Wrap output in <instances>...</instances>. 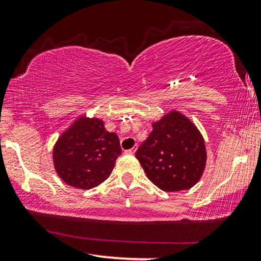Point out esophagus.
Masks as SVG:
<instances>
[{
	"label": "esophagus",
	"instance_id": "34e87169",
	"mask_svg": "<svg viewBox=\"0 0 261 261\" xmlns=\"http://www.w3.org/2000/svg\"><path fill=\"white\" fill-rule=\"evenodd\" d=\"M136 150H138V146H134V147H131L130 150H126V152H128V154H135Z\"/></svg>",
	"mask_w": 261,
	"mask_h": 261
}]
</instances>
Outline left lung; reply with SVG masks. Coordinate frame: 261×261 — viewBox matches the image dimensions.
I'll return each instance as SVG.
<instances>
[{
	"mask_svg": "<svg viewBox=\"0 0 261 261\" xmlns=\"http://www.w3.org/2000/svg\"><path fill=\"white\" fill-rule=\"evenodd\" d=\"M135 156L147 178L165 192L192 188L202 177L207 159L199 131L175 111L152 123V131Z\"/></svg>",
	"mask_w": 261,
	"mask_h": 261,
	"instance_id": "1",
	"label": "left lung"
}]
</instances>
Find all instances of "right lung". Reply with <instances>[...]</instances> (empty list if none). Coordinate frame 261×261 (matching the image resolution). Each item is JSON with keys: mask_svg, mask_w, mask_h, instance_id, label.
I'll return each instance as SVG.
<instances>
[{"mask_svg": "<svg viewBox=\"0 0 261 261\" xmlns=\"http://www.w3.org/2000/svg\"><path fill=\"white\" fill-rule=\"evenodd\" d=\"M120 154V139L105 128L103 121L81 117L58 139L53 159L68 186L91 189L110 177Z\"/></svg>", "mask_w": 261, "mask_h": 261, "instance_id": "obj_1", "label": "right lung"}]
</instances>
